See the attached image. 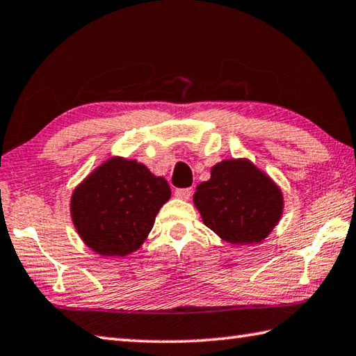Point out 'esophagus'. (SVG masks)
Returning <instances> with one entry per match:
<instances>
[{
	"label": "esophagus",
	"mask_w": 356,
	"mask_h": 356,
	"mask_svg": "<svg viewBox=\"0 0 356 356\" xmlns=\"http://www.w3.org/2000/svg\"><path fill=\"white\" fill-rule=\"evenodd\" d=\"M193 196V188H179L176 190V197L182 199V200H188Z\"/></svg>",
	"instance_id": "esophagus-1"
}]
</instances>
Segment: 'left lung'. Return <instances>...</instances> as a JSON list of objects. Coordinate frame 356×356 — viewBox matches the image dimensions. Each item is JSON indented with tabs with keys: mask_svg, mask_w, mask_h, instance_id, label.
I'll return each mask as SVG.
<instances>
[{
	"mask_svg": "<svg viewBox=\"0 0 356 356\" xmlns=\"http://www.w3.org/2000/svg\"><path fill=\"white\" fill-rule=\"evenodd\" d=\"M194 205L204 224L229 243L266 239L282 216L284 197L273 180L248 159H229L197 185Z\"/></svg>",
	"mask_w": 356,
	"mask_h": 356,
	"instance_id": "obj_1",
	"label": "left lung"
}]
</instances>
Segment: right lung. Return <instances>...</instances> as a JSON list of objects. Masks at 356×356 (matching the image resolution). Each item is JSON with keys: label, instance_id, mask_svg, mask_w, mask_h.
I'll use <instances>...</instances> for the list:
<instances>
[{"label": "right lung", "instance_id": "right-lung-1", "mask_svg": "<svg viewBox=\"0 0 356 356\" xmlns=\"http://www.w3.org/2000/svg\"><path fill=\"white\" fill-rule=\"evenodd\" d=\"M170 196L168 182L143 163L111 157L74 190V227L95 253L127 256L148 238L159 210Z\"/></svg>", "mask_w": 356, "mask_h": 356}]
</instances>
